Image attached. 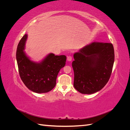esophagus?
I'll use <instances>...</instances> for the list:
<instances>
[{
  "instance_id": "obj_1",
  "label": "esophagus",
  "mask_w": 130,
  "mask_h": 130,
  "mask_svg": "<svg viewBox=\"0 0 130 130\" xmlns=\"http://www.w3.org/2000/svg\"><path fill=\"white\" fill-rule=\"evenodd\" d=\"M72 60V57L71 56H67V61H71Z\"/></svg>"
}]
</instances>
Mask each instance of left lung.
Returning <instances> with one entry per match:
<instances>
[{"instance_id":"8db88e82","label":"left lung","mask_w":130,"mask_h":130,"mask_svg":"<svg viewBox=\"0 0 130 130\" xmlns=\"http://www.w3.org/2000/svg\"><path fill=\"white\" fill-rule=\"evenodd\" d=\"M74 58V86L77 91L93 94L107 83L115 61L112 43H91L75 53Z\"/></svg>"}]
</instances>
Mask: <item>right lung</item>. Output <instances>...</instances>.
<instances>
[{
	"label": "right lung",
	"instance_id": "add662e5",
	"mask_svg": "<svg viewBox=\"0 0 130 130\" xmlns=\"http://www.w3.org/2000/svg\"><path fill=\"white\" fill-rule=\"evenodd\" d=\"M27 35L25 34L19 41L16 52V59L19 75L26 87L37 93L52 90L56 85V78L60 69L64 67L65 55L48 54L40 62L30 60L24 49Z\"/></svg>",
	"mask_w": 130,
	"mask_h": 130
}]
</instances>
